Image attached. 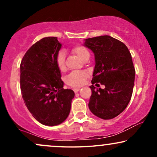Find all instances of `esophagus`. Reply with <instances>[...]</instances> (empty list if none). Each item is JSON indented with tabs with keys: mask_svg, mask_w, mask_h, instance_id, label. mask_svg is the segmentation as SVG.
Returning a JSON list of instances; mask_svg holds the SVG:
<instances>
[{
	"mask_svg": "<svg viewBox=\"0 0 157 157\" xmlns=\"http://www.w3.org/2000/svg\"><path fill=\"white\" fill-rule=\"evenodd\" d=\"M73 91H75V93H77V92H78L79 91H80V88H75V89H73Z\"/></svg>",
	"mask_w": 157,
	"mask_h": 157,
	"instance_id": "esophagus-1",
	"label": "esophagus"
}]
</instances>
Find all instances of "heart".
Here are the masks:
<instances>
[{
	"label": "heart",
	"mask_w": 157,
	"mask_h": 157,
	"mask_svg": "<svg viewBox=\"0 0 157 157\" xmlns=\"http://www.w3.org/2000/svg\"><path fill=\"white\" fill-rule=\"evenodd\" d=\"M73 52L76 54L77 57L83 60L88 56H90L89 52L84 46H77L73 48ZM56 63L60 71H63L66 68L65 65V55L63 52H60L56 58ZM88 78L87 73L85 71H72L65 79V81L68 86L71 87H80L85 83Z\"/></svg>",
	"instance_id": "b5f03b06"
}]
</instances>
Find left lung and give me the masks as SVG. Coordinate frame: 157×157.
Segmentation results:
<instances>
[{
    "instance_id": "obj_1",
    "label": "left lung",
    "mask_w": 157,
    "mask_h": 157,
    "mask_svg": "<svg viewBox=\"0 0 157 157\" xmlns=\"http://www.w3.org/2000/svg\"><path fill=\"white\" fill-rule=\"evenodd\" d=\"M84 41V46L94 54L95 60L89 108L95 116L111 120L125 109L132 96L135 69L131 55L123 43L111 36ZM96 82L104 84L105 89L95 90L93 84Z\"/></svg>"
}]
</instances>
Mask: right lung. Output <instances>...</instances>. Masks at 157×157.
I'll use <instances>...</instances> for the list:
<instances>
[{
    "mask_svg": "<svg viewBox=\"0 0 157 157\" xmlns=\"http://www.w3.org/2000/svg\"><path fill=\"white\" fill-rule=\"evenodd\" d=\"M62 44L57 37L40 40L23 56L21 63V90L24 103L41 124L54 126L66 120L75 92L63 89L56 58Z\"/></svg>",
    "mask_w": 157,
    "mask_h": 157,
    "instance_id": "add662e5",
    "label": "right lung"
}]
</instances>
